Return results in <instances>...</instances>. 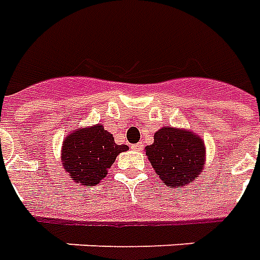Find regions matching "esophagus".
I'll return each instance as SVG.
<instances>
[{"instance_id":"34e87169","label":"esophagus","mask_w":260,"mask_h":260,"mask_svg":"<svg viewBox=\"0 0 260 260\" xmlns=\"http://www.w3.org/2000/svg\"><path fill=\"white\" fill-rule=\"evenodd\" d=\"M132 148L136 151H141L143 150V143H137V144H133L132 145Z\"/></svg>"}]
</instances>
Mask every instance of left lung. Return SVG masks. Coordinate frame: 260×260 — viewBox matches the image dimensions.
<instances>
[{
  "label": "left lung",
  "instance_id": "8db88e82",
  "mask_svg": "<svg viewBox=\"0 0 260 260\" xmlns=\"http://www.w3.org/2000/svg\"><path fill=\"white\" fill-rule=\"evenodd\" d=\"M145 155L162 183L183 187L203 172L206 145L192 130L164 126L154 133V143L145 147Z\"/></svg>",
  "mask_w": 260,
  "mask_h": 260
}]
</instances>
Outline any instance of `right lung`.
<instances>
[{"instance_id": "add662e5", "label": "right lung", "mask_w": 260, "mask_h": 260, "mask_svg": "<svg viewBox=\"0 0 260 260\" xmlns=\"http://www.w3.org/2000/svg\"><path fill=\"white\" fill-rule=\"evenodd\" d=\"M128 145L116 144L104 124L75 128L61 144V164L68 178L82 186H95L108 175L112 164Z\"/></svg>"}]
</instances>
